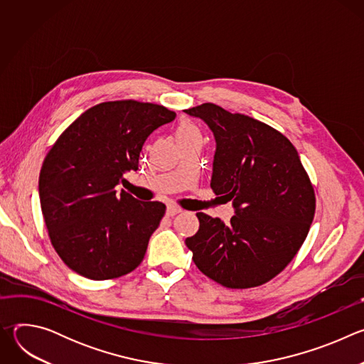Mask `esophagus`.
Masks as SVG:
<instances>
[{
  "label": "esophagus",
  "mask_w": 364,
  "mask_h": 364,
  "mask_svg": "<svg viewBox=\"0 0 364 364\" xmlns=\"http://www.w3.org/2000/svg\"><path fill=\"white\" fill-rule=\"evenodd\" d=\"M183 210L180 209V207H177V205H174V204H170V205H167V216L168 218H173V216H176V215H178V213H181Z\"/></svg>",
  "instance_id": "esophagus-1"
}]
</instances>
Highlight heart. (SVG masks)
<instances>
[{
  "label": "heart",
  "instance_id": "b5f03b06",
  "mask_svg": "<svg viewBox=\"0 0 364 364\" xmlns=\"http://www.w3.org/2000/svg\"><path fill=\"white\" fill-rule=\"evenodd\" d=\"M186 135H197V131L191 125L183 124L177 131V136H186Z\"/></svg>",
  "mask_w": 364,
  "mask_h": 364
}]
</instances>
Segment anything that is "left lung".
<instances>
[{
  "label": "left lung",
  "instance_id": "obj_1",
  "mask_svg": "<svg viewBox=\"0 0 364 364\" xmlns=\"http://www.w3.org/2000/svg\"><path fill=\"white\" fill-rule=\"evenodd\" d=\"M216 139L212 188L235 207L229 225L197 213L198 232L186 239L196 267L226 288H252L277 277L304 243L316 194L291 141L247 115L215 103L184 111Z\"/></svg>",
  "mask_w": 364,
  "mask_h": 364
}]
</instances>
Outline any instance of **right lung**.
<instances>
[{
  "label": "right lung",
  "mask_w": 364,
  "mask_h": 364,
  "mask_svg": "<svg viewBox=\"0 0 364 364\" xmlns=\"http://www.w3.org/2000/svg\"><path fill=\"white\" fill-rule=\"evenodd\" d=\"M174 118L155 103L103 102L83 112L46 155L38 178L43 218L51 245L76 274L114 279L142 262L166 204L118 194L117 186L138 170L146 138Z\"/></svg>",
  "instance_id": "1"
}]
</instances>
